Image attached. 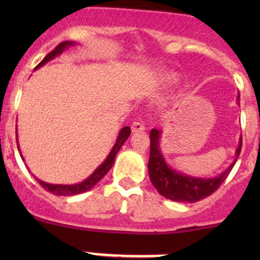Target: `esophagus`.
Masks as SVG:
<instances>
[{
  "mask_svg": "<svg viewBox=\"0 0 260 260\" xmlns=\"http://www.w3.org/2000/svg\"><path fill=\"white\" fill-rule=\"evenodd\" d=\"M131 129H132V132H142V131L146 129V127L143 123L133 122L132 125H131Z\"/></svg>",
  "mask_w": 260,
  "mask_h": 260,
  "instance_id": "esophagus-1",
  "label": "esophagus"
}]
</instances>
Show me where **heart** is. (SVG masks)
Masks as SVG:
<instances>
[{"instance_id":"heart-1","label":"heart","mask_w":260,"mask_h":260,"mask_svg":"<svg viewBox=\"0 0 260 260\" xmlns=\"http://www.w3.org/2000/svg\"><path fill=\"white\" fill-rule=\"evenodd\" d=\"M161 81L165 85H174L179 81V75L174 74V73H167V74L162 75Z\"/></svg>"}]
</instances>
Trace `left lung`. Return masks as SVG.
Masks as SVG:
<instances>
[{
  "instance_id": "left-lung-1",
  "label": "left lung",
  "mask_w": 260,
  "mask_h": 260,
  "mask_svg": "<svg viewBox=\"0 0 260 260\" xmlns=\"http://www.w3.org/2000/svg\"><path fill=\"white\" fill-rule=\"evenodd\" d=\"M237 102L239 104L240 95H238ZM161 135L162 131L156 129V128H153L149 133L151 147H149L148 175L152 185L156 187L159 195L169 200L177 201V203H198L215 192L230 174L242 151V137H240L239 146L235 151L234 161L221 174L215 177H209V179L190 176V175L176 171L167 165L159 149Z\"/></svg>"
}]
</instances>
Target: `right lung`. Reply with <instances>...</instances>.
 Listing matches in <instances>:
<instances>
[{"label":"right lung","instance_id":"right-lung-1","mask_svg":"<svg viewBox=\"0 0 260 260\" xmlns=\"http://www.w3.org/2000/svg\"><path fill=\"white\" fill-rule=\"evenodd\" d=\"M73 45H75L74 41H62L61 44H59L56 48L52 50L51 52H49V54L46 55L45 57H44L43 61H41L40 64H39L38 67L35 68V69H39L40 67L45 65L46 62L50 61V60H52L54 57H56L57 55L61 54L64 50H67L68 48H69V46H73ZM129 135H131V128L129 127H123L122 129L119 131V135H118L117 141H115L113 148H112V151L109 152V154L107 156V158L104 159L103 164H102L101 166L96 167L95 171H94L93 174L90 175V176L86 177L85 180L81 181V182H79V183H74V185H54V183L44 182V181H41L40 179H36V181H38V182L40 183V185L43 186V187L45 188L46 191L54 193V195L73 196V195H78V193L85 192V191L93 188L94 186H95L96 183L99 182V181H101L104 176H106L107 172H108L109 170L112 169V166H113V164L115 161V156H117L118 151L120 149V147L124 145V142L128 140ZM16 141H17V148H20V146H18L17 135H16ZM18 152H20V156H21V158H22V161H23V157H22V154H21L20 149H18Z\"/></svg>","mask_w":260,"mask_h":260}]
</instances>
